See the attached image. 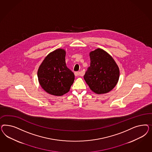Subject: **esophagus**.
<instances>
[{
    "label": "esophagus",
    "mask_w": 152,
    "mask_h": 152,
    "mask_svg": "<svg viewBox=\"0 0 152 152\" xmlns=\"http://www.w3.org/2000/svg\"><path fill=\"white\" fill-rule=\"evenodd\" d=\"M75 75L76 76H81V73L80 72L77 71V72H75Z\"/></svg>",
    "instance_id": "esophagus-1"
}]
</instances>
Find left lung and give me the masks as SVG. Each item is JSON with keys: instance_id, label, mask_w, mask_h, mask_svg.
I'll list each match as a JSON object with an SVG mask.
<instances>
[{"instance_id": "1", "label": "left lung", "mask_w": 152, "mask_h": 152, "mask_svg": "<svg viewBox=\"0 0 152 152\" xmlns=\"http://www.w3.org/2000/svg\"><path fill=\"white\" fill-rule=\"evenodd\" d=\"M90 66L84 75L90 88L97 94L110 92L119 79V68L107 52L97 48L90 52Z\"/></svg>"}]
</instances>
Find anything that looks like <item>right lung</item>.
I'll return each instance as SVG.
<instances>
[{"label":"right lung","instance_id":"obj_1","mask_svg":"<svg viewBox=\"0 0 152 152\" xmlns=\"http://www.w3.org/2000/svg\"><path fill=\"white\" fill-rule=\"evenodd\" d=\"M66 51L58 48L46 56L39 66L37 76L41 88L55 96H62L69 91L75 75L66 66Z\"/></svg>","mask_w":152,"mask_h":152}]
</instances>
